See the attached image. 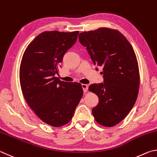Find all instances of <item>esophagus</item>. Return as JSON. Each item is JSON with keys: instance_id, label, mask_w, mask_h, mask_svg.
Segmentation results:
<instances>
[{"instance_id": "obj_1", "label": "esophagus", "mask_w": 157, "mask_h": 157, "mask_svg": "<svg viewBox=\"0 0 157 157\" xmlns=\"http://www.w3.org/2000/svg\"><path fill=\"white\" fill-rule=\"evenodd\" d=\"M82 88H83L84 92H87L88 90V86L86 84H82Z\"/></svg>"}]
</instances>
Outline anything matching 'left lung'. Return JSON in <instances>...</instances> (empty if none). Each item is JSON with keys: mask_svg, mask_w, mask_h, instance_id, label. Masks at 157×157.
<instances>
[{"mask_svg": "<svg viewBox=\"0 0 157 157\" xmlns=\"http://www.w3.org/2000/svg\"><path fill=\"white\" fill-rule=\"evenodd\" d=\"M78 39L93 63L103 67L104 83L89 87L98 97L92 114L100 125L112 127L125 119L138 97L140 76L136 54L127 38L116 29L101 27L84 32Z\"/></svg>", "mask_w": 157, "mask_h": 157, "instance_id": "obj_1", "label": "left lung"}]
</instances>
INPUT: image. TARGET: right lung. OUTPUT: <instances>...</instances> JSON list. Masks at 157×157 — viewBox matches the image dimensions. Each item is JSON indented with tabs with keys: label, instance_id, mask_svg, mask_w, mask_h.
Returning a JSON list of instances; mask_svg holds the SVG:
<instances>
[{
	"label": "right lung",
	"instance_id": "1",
	"mask_svg": "<svg viewBox=\"0 0 157 157\" xmlns=\"http://www.w3.org/2000/svg\"><path fill=\"white\" fill-rule=\"evenodd\" d=\"M79 32H44L27 46L20 66V83L25 99L35 114L53 127L72 119L83 97L79 83H67L56 77L60 63L76 43Z\"/></svg>",
	"mask_w": 157,
	"mask_h": 157
}]
</instances>
